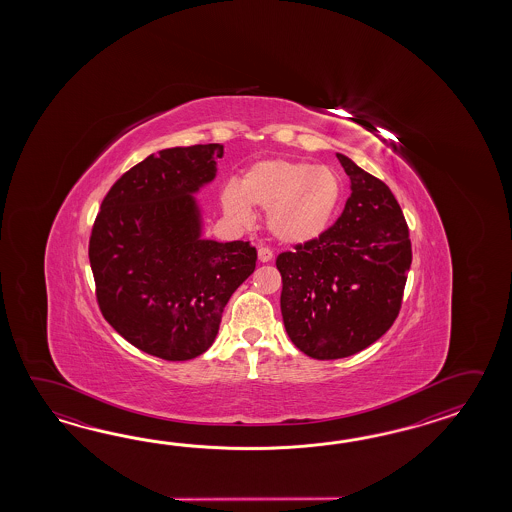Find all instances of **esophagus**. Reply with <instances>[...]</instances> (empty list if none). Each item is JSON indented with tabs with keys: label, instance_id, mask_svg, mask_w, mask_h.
I'll list each match as a JSON object with an SVG mask.
<instances>
[{
	"label": "esophagus",
	"instance_id": "34e87169",
	"mask_svg": "<svg viewBox=\"0 0 512 512\" xmlns=\"http://www.w3.org/2000/svg\"><path fill=\"white\" fill-rule=\"evenodd\" d=\"M272 258H274V254H272L271 249L260 245V249H258V260H260L261 263H267V261H271Z\"/></svg>",
	"mask_w": 512,
	"mask_h": 512
}]
</instances>
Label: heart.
<instances>
[{
	"instance_id": "heart-1",
	"label": "heart",
	"mask_w": 512,
	"mask_h": 512,
	"mask_svg": "<svg viewBox=\"0 0 512 512\" xmlns=\"http://www.w3.org/2000/svg\"><path fill=\"white\" fill-rule=\"evenodd\" d=\"M342 196V181L329 166L265 159L252 164L241 185L230 181L223 186L221 207L241 225L251 223V205L269 210L267 225L276 240L305 245L326 234Z\"/></svg>"
}]
</instances>
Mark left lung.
Here are the masks:
<instances>
[{
  "instance_id": "8db88e82",
  "label": "left lung",
  "mask_w": 512,
  "mask_h": 512,
  "mask_svg": "<svg viewBox=\"0 0 512 512\" xmlns=\"http://www.w3.org/2000/svg\"><path fill=\"white\" fill-rule=\"evenodd\" d=\"M351 179L340 218L318 240L282 252L283 324L316 360L344 359L392 327L412 265L410 232L392 190L337 153Z\"/></svg>"
}]
</instances>
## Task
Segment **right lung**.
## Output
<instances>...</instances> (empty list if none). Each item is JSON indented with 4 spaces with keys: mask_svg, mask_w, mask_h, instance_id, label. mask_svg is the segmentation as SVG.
<instances>
[{
    "mask_svg": "<svg viewBox=\"0 0 512 512\" xmlns=\"http://www.w3.org/2000/svg\"><path fill=\"white\" fill-rule=\"evenodd\" d=\"M223 144L168 148L109 188L89 238L100 313L120 337L164 360L196 359L256 267L249 241L201 240L192 194L216 177Z\"/></svg>",
    "mask_w": 512,
    "mask_h": 512,
    "instance_id": "right-lung-1",
    "label": "right lung"
}]
</instances>
